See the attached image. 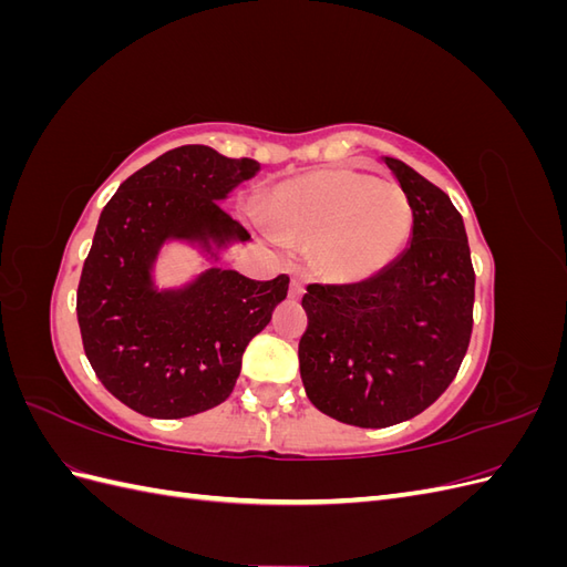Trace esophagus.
<instances>
[{
  "instance_id": "1",
  "label": "esophagus",
  "mask_w": 567,
  "mask_h": 567,
  "mask_svg": "<svg viewBox=\"0 0 567 567\" xmlns=\"http://www.w3.org/2000/svg\"><path fill=\"white\" fill-rule=\"evenodd\" d=\"M302 293H305V284L300 281V279H293L290 281V288H288V296L293 298V300H298V298H302Z\"/></svg>"
}]
</instances>
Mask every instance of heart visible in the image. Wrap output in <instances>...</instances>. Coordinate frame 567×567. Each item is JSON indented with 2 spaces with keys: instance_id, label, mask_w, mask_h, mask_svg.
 <instances>
[{
  "instance_id": "b5f03b06",
  "label": "heart",
  "mask_w": 567,
  "mask_h": 567,
  "mask_svg": "<svg viewBox=\"0 0 567 567\" xmlns=\"http://www.w3.org/2000/svg\"><path fill=\"white\" fill-rule=\"evenodd\" d=\"M265 221L290 244H312L321 277L373 279L404 252L414 208L400 186L350 167H323L279 182L265 198Z\"/></svg>"
}]
</instances>
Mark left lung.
<instances>
[{
  "label": "left lung",
  "instance_id": "obj_1",
  "mask_svg": "<svg viewBox=\"0 0 567 567\" xmlns=\"http://www.w3.org/2000/svg\"><path fill=\"white\" fill-rule=\"evenodd\" d=\"M414 208L406 250L373 279L307 286L300 375L307 398L340 423L388 427L450 388L473 331L475 271L450 196L383 158Z\"/></svg>",
  "mask_w": 567,
  "mask_h": 567
}]
</instances>
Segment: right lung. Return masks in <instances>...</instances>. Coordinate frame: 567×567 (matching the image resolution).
Listing matches in <instances>:
<instances>
[{
  "instance_id": "add662e5",
  "label": "right lung",
  "mask_w": 567,
  "mask_h": 567,
  "mask_svg": "<svg viewBox=\"0 0 567 567\" xmlns=\"http://www.w3.org/2000/svg\"><path fill=\"white\" fill-rule=\"evenodd\" d=\"M257 173V161L188 144L136 169L101 210L78 286L82 346L96 379L144 416L184 419L225 402L246 346L288 293L286 274L252 281L217 267L250 241L219 203ZM169 243L198 249L209 269L158 287Z\"/></svg>"
}]
</instances>
